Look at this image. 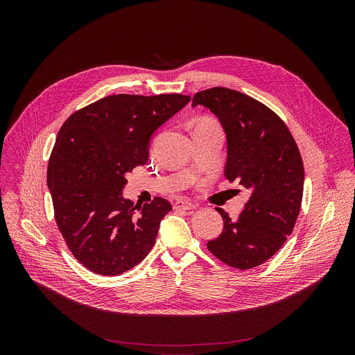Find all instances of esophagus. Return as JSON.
I'll use <instances>...</instances> for the list:
<instances>
[{
	"instance_id": "esophagus-1",
	"label": "esophagus",
	"mask_w": 355,
	"mask_h": 355,
	"mask_svg": "<svg viewBox=\"0 0 355 355\" xmlns=\"http://www.w3.org/2000/svg\"><path fill=\"white\" fill-rule=\"evenodd\" d=\"M193 208H195L193 204H191V202L184 200V199H180L174 204V209H180V211H191Z\"/></svg>"
}]
</instances>
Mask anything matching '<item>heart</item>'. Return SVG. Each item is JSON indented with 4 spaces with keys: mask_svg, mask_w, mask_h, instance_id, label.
Wrapping results in <instances>:
<instances>
[{
    "mask_svg": "<svg viewBox=\"0 0 355 355\" xmlns=\"http://www.w3.org/2000/svg\"><path fill=\"white\" fill-rule=\"evenodd\" d=\"M196 128H218V125H216L215 121H212V119H209V118H202V119H199V121L195 123V129H196Z\"/></svg>",
    "mask_w": 355,
    "mask_h": 355,
    "instance_id": "heart-1",
    "label": "heart"
}]
</instances>
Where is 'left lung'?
<instances>
[{"mask_svg":"<svg viewBox=\"0 0 355 355\" xmlns=\"http://www.w3.org/2000/svg\"><path fill=\"white\" fill-rule=\"evenodd\" d=\"M196 105L215 114L226 133V178L250 192L237 219L216 208L223 230L208 241V250L229 267H259L284 245L296 223L305 180L299 148L284 121L243 92L214 87L193 95Z\"/></svg>","mask_w":355,"mask_h":355,"instance_id":"8db88e82","label":"left lung"}]
</instances>
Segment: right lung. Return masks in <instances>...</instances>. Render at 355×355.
Returning a JSON list of instances; mask_svg holds the SVG:
<instances>
[{"label":"right lung","mask_w":355,"mask_h":355,"mask_svg":"<svg viewBox=\"0 0 355 355\" xmlns=\"http://www.w3.org/2000/svg\"><path fill=\"white\" fill-rule=\"evenodd\" d=\"M191 96L110 95L63 123L47 166L55 219L73 256L89 271L114 277L137 266L153 248L164 198L133 205L122 189L126 174L148 159L150 137Z\"/></svg>","instance_id":"1"}]
</instances>
